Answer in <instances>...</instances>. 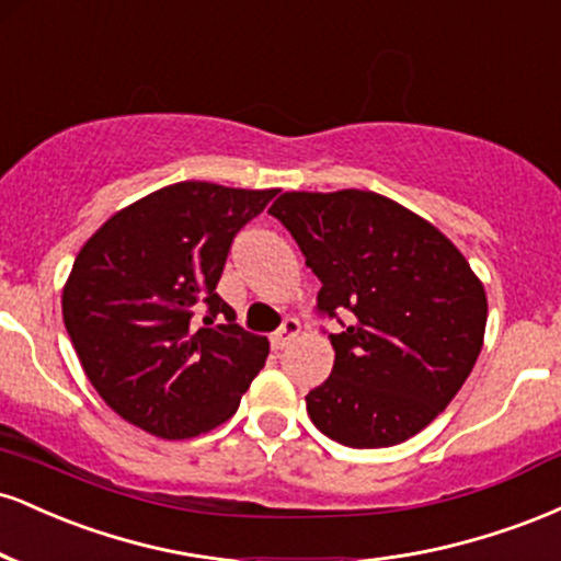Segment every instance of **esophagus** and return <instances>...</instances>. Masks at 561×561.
Masks as SVG:
<instances>
[{"label":"esophagus","mask_w":561,"mask_h":561,"mask_svg":"<svg viewBox=\"0 0 561 561\" xmlns=\"http://www.w3.org/2000/svg\"><path fill=\"white\" fill-rule=\"evenodd\" d=\"M298 332H300V321L298 319H285V321H282L279 330L272 334V347H274V351H282V347H287L295 337H298Z\"/></svg>","instance_id":"esophagus-1"}]
</instances>
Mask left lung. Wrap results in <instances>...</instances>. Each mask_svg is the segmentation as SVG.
I'll list each match as a JSON object with an SVG mask.
<instances>
[{"label":"left lung","instance_id":"obj_1","mask_svg":"<svg viewBox=\"0 0 561 561\" xmlns=\"http://www.w3.org/2000/svg\"><path fill=\"white\" fill-rule=\"evenodd\" d=\"M319 276L317 313L337 319L332 375L306 396L332 440H409L461 390L480 356L488 300L448 237L377 192H285L268 208ZM340 312H351L348 324Z\"/></svg>","mask_w":561,"mask_h":561}]
</instances>
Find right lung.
I'll list each match as a JSON object with an SVG mask.
<instances>
[{
  "instance_id": "obj_1",
  "label": "right lung",
  "mask_w": 561,
  "mask_h": 561,
  "mask_svg": "<svg viewBox=\"0 0 561 561\" xmlns=\"http://www.w3.org/2000/svg\"><path fill=\"white\" fill-rule=\"evenodd\" d=\"M274 195L163 186L107 218L76 255L62 321L89 382L126 422L182 440L237 411L268 340L237 324L216 285L237 231Z\"/></svg>"
}]
</instances>
